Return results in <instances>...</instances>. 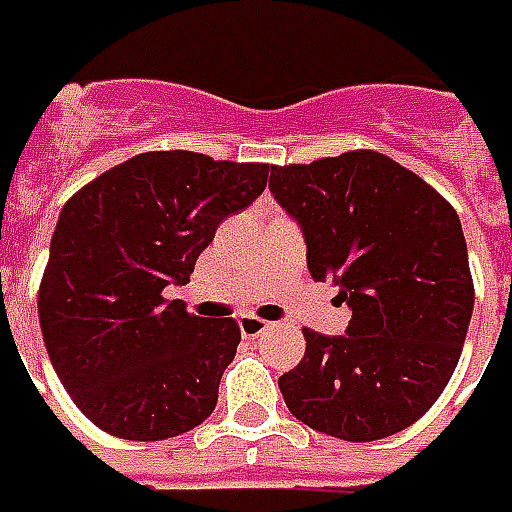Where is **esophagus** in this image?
Segmentation results:
<instances>
[{
    "label": "esophagus",
    "instance_id": "obj_1",
    "mask_svg": "<svg viewBox=\"0 0 512 512\" xmlns=\"http://www.w3.org/2000/svg\"><path fill=\"white\" fill-rule=\"evenodd\" d=\"M267 328H270V322L262 320V317H253V314H242V317H239V331H242L245 339H256V336H262Z\"/></svg>",
    "mask_w": 512,
    "mask_h": 512
}]
</instances>
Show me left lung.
<instances>
[{
    "label": "left lung",
    "instance_id": "8db88e82",
    "mask_svg": "<svg viewBox=\"0 0 512 512\" xmlns=\"http://www.w3.org/2000/svg\"><path fill=\"white\" fill-rule=\"evenodd\" d=\"M275 201L308 245V273L353 308L347 336L303 328V361L278 378L295 419L342 441L394 436L430 411L458 366L474 281L458 212L372 148L275 165Z\"/></svg>",
    "mask_w": 512,
    "mask_h": 512
}]
</instances>
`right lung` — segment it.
<instances>
[{
    "mask_svg": "<svg viewBox=\"0 0 512 512\" xmlns=\"http://www.w3.org/2000/svg\"><path fill=\"white\" fill-rule=\"evenodd\" d=\"M270 165L146 151L65 201L38 289L54 372L90 422L126 441H165L204 422L242 339L170 284H187L228 215L267 187Z\"/></svg>",
    "mask_w": 512,
    "mask_h": 512,
    "instance_id": "add662e5",
    "label": "right lung"
}]
</instances>
